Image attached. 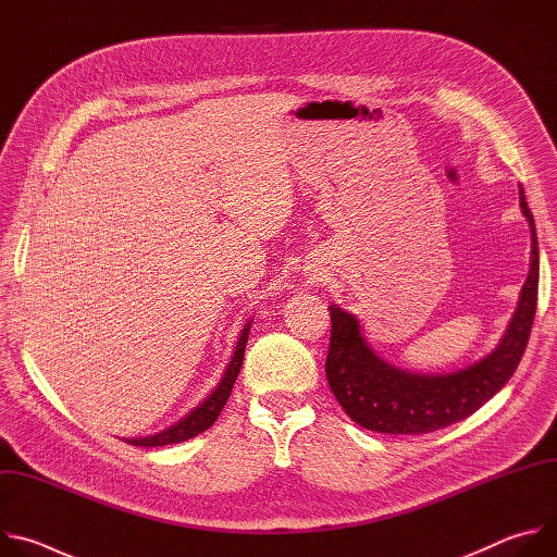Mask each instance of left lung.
Listing matches in <instances>:
<instances>
[{"instance_id": "1", "label": "left lung", "mask_w": 557, "mask_h": 557, "mask_svg": "<svg viewBox=\"0 0 557 557\" xmlns=\"http://www.w3.org/2000/svg\"><path fill=\"white\" fill-rule=\"evenodd\" d=\"M520 207L531 226V269L500 346L483 361L436 376L399 370L372 355L350 312L329 306L326 379L355 423L383 434H428L467 419L511 379L529 344L540 275L535 222L522 189Z\"/></svg>"}]
</instances>
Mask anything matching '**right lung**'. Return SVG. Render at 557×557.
<instances>
[{"label": "right lung", "instance_id": "right-lung-1", "mask_svg": "<svg viewBox=\"0 0 557 557\" xmlns=\"http://www.w3.org/2000/svg\"><path fill=\"white\" fill-rule=\"evenodd\" d=\"M249 329H251V322L245 326L240 339H237V346H235V352L224 370V376L222 381L218 383V387L207 396V399L191 412L187 414L185 419H181L176 425L158 432L153 436H145V438H125L127 445H138V447H161V445H172V443H181V441H187V438H194L198 436L200 432L209 430L215 419L220 417L224 404L228 401L231 396V389H233V383L237 379V374H240V368H243V359H245V348H247V339H249Z\"/></svg>", "mask_w": 557, "mask_h": 557}]
</instances>
